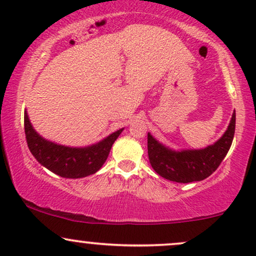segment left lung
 I'll list each match as a JSON object with an SVG mask.
<instances>
[{"label":"left lung","instance_id":"1","mask_svg":"<svg viewBox=\"0 0 256 256\" xmlns=\"http://www.w3.org/2000/svg\"><path fill=\"white\" fill-rule=\"evenodd\" d=\"M236 128V112L222 137L202 149L174 150L160 143L148 132V156L154 171L162 178L177 183L204 180L218 168L228 154Z\"/></svg>","mask_w":256,"mask_h":256}]
</instances>
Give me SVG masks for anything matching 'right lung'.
<instances>
[{"label":"right lung","mask_w":256,"mask_h":256,"mask_svg":"<svg viewBox=\"0 0 256 256\" xmlns=\"http://www.w3.org/2000/svg\"><path fill=\"white\" fill-rule=\"evenodd\" d=\"M26 140L30 152L40 165L64 178H83L94 174L104 166L110 148L124 128H119L95 144L67 146L46 140L34 130L28 112L24 114Z\"/></svg>","instance_id":"obj_1"}]
</instances>
